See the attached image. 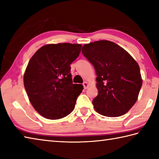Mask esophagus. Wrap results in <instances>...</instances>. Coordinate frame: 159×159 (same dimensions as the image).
Here are the masks:
<instances>
[{"instance_id": "obj_1", "label": "esophagus", "mask_w": 159, "mask_h": 159, "mask_svg": "<svg viewBox=\"0 0 159 159\" xmlns=\"http://www.w3.org/2000/svg\"><path fill=\"white\" fill-rule=\"evenodd\" d=\"M83 87H84V89H86L89 87V83L88 82H86V81L84 82L83 83Z\"/></svg>"}]
</instances>
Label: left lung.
<instances>
[{"instance_id": "8db88e82", "label": "left lung", "mask_w": 159, "mask_h": 159, "mask_svg": "<svg viewBox=\"0 0 159 159\" xmlns=\"http://www.w3.org/2000/svg\"><path fill=\"white\" fill-rule=\"evenodd\" d=\"M84 57L94 65L97 96L93 100L95 110L105 116L126 114L138 99L143 80L139 64L128 52L110 40L85 44Z\"/></svg>"}]
</instances>
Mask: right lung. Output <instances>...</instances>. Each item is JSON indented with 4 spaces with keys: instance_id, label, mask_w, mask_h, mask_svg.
<instances>
[{
    "instance_id": "add662e5",
    "label": "right lung",
    "mask_w": 159,
    "mask_h": 159,
    "mask_svg": "<svg viewBox=\"0 0 159 159\" xmlns=\"http://www.w3.org/2000/svg\"><path fill=\"white\" fill-rule=\"evenodd\" d=\"M82 45L48 44L36 52L23 76L29 100L39 114L48 119H60L75 107L83 86L73 84L70 64L79 57Z\"/></svg>"
}]
</instances>
